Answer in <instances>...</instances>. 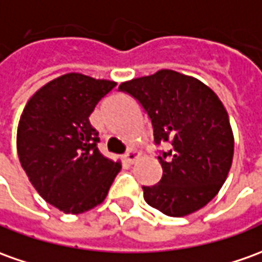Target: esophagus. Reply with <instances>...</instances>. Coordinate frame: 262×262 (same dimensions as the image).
Wrapping results in <instances>:
<instances>
[{
  "instance_id": "esophagus-1",
  "label": "esophagus",
  "mask_w": 262,
  "mask_h": 262,
  "mask_svg": "<svg viewBox=\"0 0 262 262\" xmlns=\"http://www.w3.org/2000/svg\"><path fill=\"white\" fill-rule=\"evenodd\" d=\"M138 157H140V151H137V149L134 148H131L127 154L124 155V158H125V161H127L128 164H133Z\"/></svg>"
}]
</instances>
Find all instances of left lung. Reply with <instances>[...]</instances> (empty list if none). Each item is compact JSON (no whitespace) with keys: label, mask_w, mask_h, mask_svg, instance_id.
<instances>
[{"label":"left lung","mask_w":262,"mask_h":262,"mask_svg":"<svg viewBox=\"0 0 262 262\" xmlns=\"http://www.w3.org/2000/svg\"><path fill=\"white\" fill-rule=\"evenodd\" d=\"M148 114L162 167L160 183L142 187L144 200L169 217L195 212L217 195L234 155L230 118L217 94L196 78L161 70L122 82Z\"/></svg>","instance_id":"left-lung-1"}]
</instances>
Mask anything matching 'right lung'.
Masks as SVG:
<instances>
[{"mask_svg":"<svg viewBox=\"0 0 262 262\" xmlns=\"http://www.w3.org/2000/svg\"><path fill=\"white\" fill-rule=\"evenodd\" d=\"M117 82L70 73L52 79L27 102L17 131L21 167L38 194L67 214L100 205L121 164L98 151L88 117Z\"/></svg>","mask_w":262,"mask_h":262,"instance_id":"1","label":"right lung"}]
</instances>
